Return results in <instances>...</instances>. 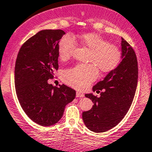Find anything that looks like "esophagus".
Here are the masks:
<instances>
[{
	"label": "esophagus",
	"mask_w": 152,
	"mask_h": 152,
	"mask_svg": "<svg viewBox=\"0 0 152 152\" xmlns=\"http://www.w3.org/2000/svg\"><path fill=\"white\" fill-rule=\"evenodd\" d=\"M85 96V94L83 93H82L81 91H76V97H79V98H82V97Z\"/></svg>",
	"instance_id": "34e87169"
}]
</instances>
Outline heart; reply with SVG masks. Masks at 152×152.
<instances>
[{
    "label": "heart",
    "instance_id": "1",
    "mask_svg": "<svg viewBox=\"0 0 152 152\" xmlns=\"http://www.w3.org/2000/svg\"><path fill=\"white\" fill-rule=\"evenodd\" d=\"M80 42L91 50L87 64H78L63 73V81L70 86L77 89H84L98 76L99 69L102 73H107L115 70L122 60L120 48L110 44L96 33H86L79 36ZM77 47L73 37L65 35L58 44V53L61 61H66L73 56Z\"/></svg>",
    "mask_w": 152,
    "mask_h": 152
}]
</instances>
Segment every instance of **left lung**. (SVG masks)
I'll use <instances>...</instances> for the list:
<instances>
[{
  "label": "left lung",
  "instance_id": "obj_1",
  "mask_svg": "<svg viewBox=\"0 0 152 152\" xmlns=\"http://www.w3.org/2000/svg\"><path fill=\"white\" fill-rule=\"evenodd\" d=\"M122 60L118 67L102 81L93 87L100 93L97 97L85 94L94 102L92 108L82 113L85 126L96 133L115 127L124 118L133 102L138 79L136 54L130 45L122 38Z\"/></svg>",
  "mask_w": 152,
  "mask_h": 152
}]
</instances>
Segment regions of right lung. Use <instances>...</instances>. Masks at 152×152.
I'll return each mask as SVG.
<instances>
[{"label":"right lung","instance_id":"right-lung-1","mask_svg":"<svg viewBox=\"0 0 152 152\" xmlns=\"http://www.w3.org/2000/svg\"><path fill=\"white\" fill-rule=\"evenodd\" d=\"M65 32L45 29L29 38L20 48L15 67L16 94L29 119L42 126L59 121L64 107L76 97L75 90L48 84L58 69V44Z\"/></svg>","mask_w":152,"mask_h":152}]
</instances>
